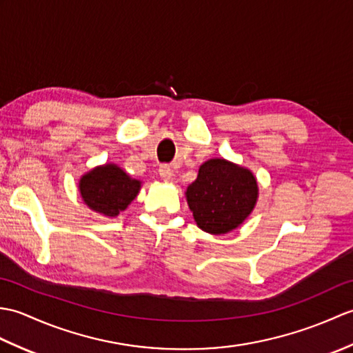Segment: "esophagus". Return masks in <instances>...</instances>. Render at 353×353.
I'll use <instances>...</instances> for the list:
<instances>
[{"mask_svg": "<svg viewBox=\"0 0 353 353\" xmlns=\"http://www.w3.org/2000/svg\"><path fill=\"white\" fill-rule=\"evenodd\" d=\"M159 176L163 179V181H170V179L172 177V170H171L170 165H161Z\"/></svg>", "mask_w": 353, "mask_h": 353, "instance_id": "esophagus-1", "label": "esophagus"}]
</instances>
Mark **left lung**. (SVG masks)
<instances>
[{
  "mask_svg": "<svg viewBox=\"0 0 353 353\" xmlns=\"http://www.w3.org/2000/svg\"><path fill=\"white\" fill-rule=\"evenodd\" d=\"M256 199L258 183L252 172L224 159L205 162L186 190L197 226L214 235L238 228L253 211Z\"/></svg>",
  "mask_w": 353,
  "mask_h": 353,
  "instance_id": "1",
  "label": "left lung"
}]
</instances>
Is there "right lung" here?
<instances>
[{
    "label": "right lung",
    "mask_w": 353,
    "mask_h": 353,
    "mask_svg": "<svg viewBox=\"0 0 353 353\" xmlns=\"http://www.w3.org/2000/svg\"><path fill=\"white\" fill-rule=\"evenodd\" d=\"M79 188L89 208L108 216H117L137 197L141 182L127 176L117 165L109 163L81 177Z\"/></svg>",
    "instance_id": "add662e5"
}]
</instances>
